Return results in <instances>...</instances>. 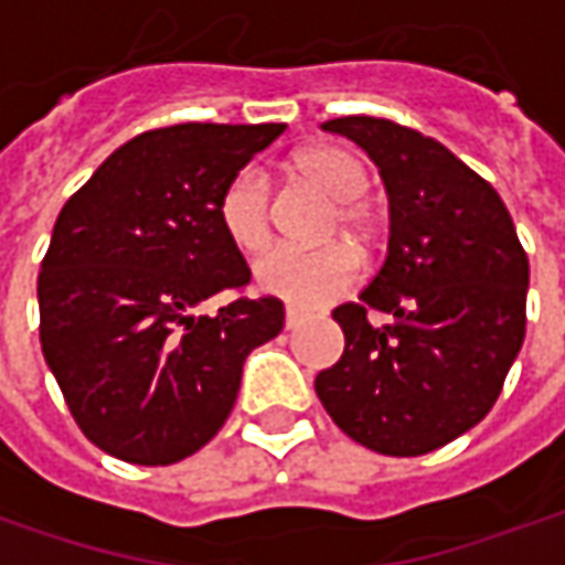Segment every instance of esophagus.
<instances>
[{
    "label": "esophagus",
    "instance_id": "obj_1",
    "mask_svg": "<svg viewBox=\"0 0 565 565\" xmlns=\"http://www.w3.org/2000/svg\"><path fill=\"white\" fill-rule=\"evenodd\" d=\"M303 322H307V316H303V312H297V309H287V312H284V329L287 331L300 329Z\"/></svg>",
    "mask_w": 565,
    "mask_h": 565
}]
</instances>
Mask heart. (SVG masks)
Masks as SVG:
<instances>
[{
  "label": "heart",
  "mask_w": 565,
  "mask_h": 565,
  "mask_svg": "<svg viewBox=\"0 0 565 565\" xmlns=\"http://www.w3.org/2000/svg\"><path fill=\"white\" fill-rule=\"evenodd\" d=\"M290 170L334 199L331 227H344L356 239L373 231V211L360 199L370 185L366 167L344 148L312 145L290 158ZM217 224L243 253H258L271 236V209L265 177L246 167L234 173L217 195ZM360 258L348 243H329L319 249L278 246L253 265L258 290L300 309L326 307L341 297L356 278Z\"/></svg>",
  "instance_id": "obj_1"
}]
</instances>
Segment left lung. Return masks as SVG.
Instances as JSON below:
<instances>
[{"mask_svg": "<svg viewBox=\"0 0 565 565\" xmlns=\"http://www.w3.org/2000/svg\"><path fill=\"white\" fill-rule=\"evenodd\" d=\"M326 132L356 141L388 192V256L360 303L331 319L341 360L316 395L354 443L427 455L478 427L525 341L527 256L497 189L436 138L376 116ZM385 311V327L365 312Z\"/></svg>", "mask_w": 565, "mask_h": 565, "instance_id": "8db88e82", "label": "left lung"}]
</instances>
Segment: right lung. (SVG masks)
<instances>
[{
  "label": "right lung",
  "mask_w": 565,
  "mask_h": 565,
  "mask_svg": "<svg viewBox=\"0 0 565 565\" xmlns=\"http://www.w3.org/2000/svg\"><path fill=\"white\" fill-rule=\"evenodd\" d=\"M284 122L141 132L65 205L38 278L40 348L87 439L132 465L199 452L231 417L253 348L284 329L275 297L199 307L249 284L217 195Z\"/></svg>",
  "instance_id": "right-lung-1"
}]
</instances>
